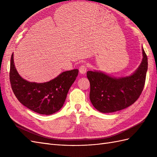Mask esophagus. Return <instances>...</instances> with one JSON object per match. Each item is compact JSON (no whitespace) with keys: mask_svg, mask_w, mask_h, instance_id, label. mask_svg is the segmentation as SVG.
<instances>
[{"mask_svg":"<svg viewBox=\"0 0 157 157\" xmlns=\"http://www.w3.org/2000/svg\"><path fill=\"white\" fill-rule=\"evenodd\" d=\"M87 69V66L86 64H83V65L80 66V67H79V72L82 74H84L85 73H86Z\"/></svg>","mask_w":157,"mask_h":157,"instance_id":"1","label":"esophagus"}]
</instances>
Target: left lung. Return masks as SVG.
<instances>
[{"label":"left lung","mask_w":157,"mask_h":157,"mask_svg":"<svg viewBox=\"0 0 157 157\" xmlns=\"http://www.w3.org/2000/svg\"><path fill=\"white\" fill-rule=\"evenodd\" d=\"M143 59L136 70L125 77L115 78L100 71H88L90 99L101 113L122 110L133 104L143 90L148 69L147 56L143 48Z\"/></svg>","instance_id":"obj_1"}]
</instances>
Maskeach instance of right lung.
I'll return each instance as SVG.
<instances>
[{"label": "right lung", "instance_id": "obj_1", "mask_svg": "<svg viewBox=\"0 0 157 157\" xmlns=\"http://www.w3.org/2000/svg\"><path fill=\"white\" fill-rule=\"evenodd\" d=\"M10 82L16 98L22 105L42 115H52L62 107L70 87L78 75V70L63 71L44 83L30 82L18 73L11 56Z\"/></svg>", "mask_w": 157, "mask_h": 157}]
</instances>
